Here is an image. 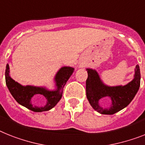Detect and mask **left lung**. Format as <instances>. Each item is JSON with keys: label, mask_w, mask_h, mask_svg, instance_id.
Masks as SVG:
<instances>
[{"label": "left lung", "mask_w": 145, "mask_h": 145, "mask_svg": "<svg viewBox=\"0 0 145 145\" xmlns=\"http://www.w3.org/2000/svg\"><path fill=\"white\" fill-rule=\"evenodd\" d=\"M88 77L86 81V94L93 108L99 113L113 115L126 107L131 102L140 87L139 66L136 65L134 78L124 86L108 87L101 81L95 70L87 69ZM104 97H110L112 101L111 107L102 108L98 104L99 100Z\"/></svg>", "instance_id": "1"}]
</instances>
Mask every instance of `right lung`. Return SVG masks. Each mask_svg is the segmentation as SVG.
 I'll return each mask as SVG.
<instances>
[{"instance_id":"1","label":"right lung","mask_w":145,"mask_h":145,"mask_svg":"<svg viewBox=\"0 0 145 145\" xmlns=\"http://www.w3.org/2000/svg\"><path fill=\"white\" fill-rule=\"evenodd\" d=\"M74 71V68L70 67H64L58 70L55 77L56 83V90H48L46 88L33 86H22L13 80L9 76V67L7 64L6 67L5 78L6 84L9 92L16 100V101L24 107L33 111V112H43L48 111L57 105V103L61 99L63 88L70 78ZM40 94L46 98L47 105L44 107L33 106L31 102V99L33 95Z\"/></svg>"}]
</instances>
